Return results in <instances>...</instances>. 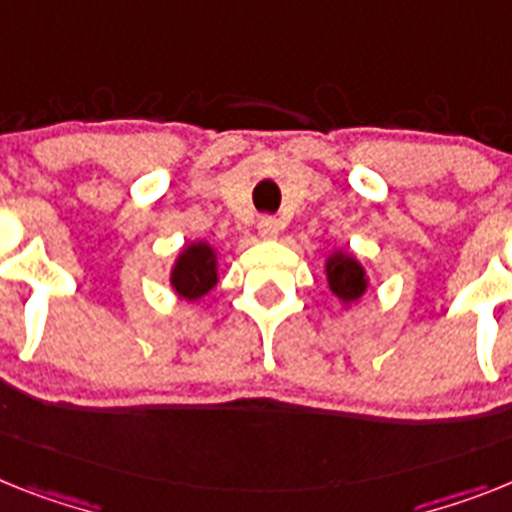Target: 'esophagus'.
<instances>
[{
    "mask_svg": "<svg viewBox=\"0 0 512 512\" xmlns=\"http://www.w3.org/2000/svg\"><path fill=\"white\" fill-rule=\"evenodd\" d=\"M278 218L276 216H263L260 221H257V231H260V236H265V239H273V236L278 234Z\"/></svg>",
    "mask_w": 512,
    "mask_h": 512,
    "instance_id": "1",
    "label": "esophagus"
}]
</instances>
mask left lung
Returning a JSON list of instances; mask_svg holds the SVG:
<instances>
[{
  "mask_svg": "<svg viewBox=\"0 0 512 512\" xmlns=\"http://www.w3.org/2000/svg\"><path fill=\"white\" fill-rule=\"evenodd\" d=\"M328 283L330 291L343 299V302H354L367 291V276H364L362 265L356 263L349 255H333L328 260Z\"/></svg>",
  "mask_w": 512,
  "mask_h": 512,
  "instance_id": "8db88e82",
  "label": "left lung"
}]
</instances>
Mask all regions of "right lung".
<instances>
[{"label":"right lung","mask_w":512,"mask_h":512,"mask_svg":"<svg viewBox=\"0 0 512 512\" xmlns=\"http://www.w3.org/2000/svg\"><path fill=\"white\" fill-rule=\"evenodd\" d=\"M216 257L208 244H192L179 255L171 273V286L184 299H200L216 286Z\"/></svg>","instance_id":"obj_1"}]
</instances>
